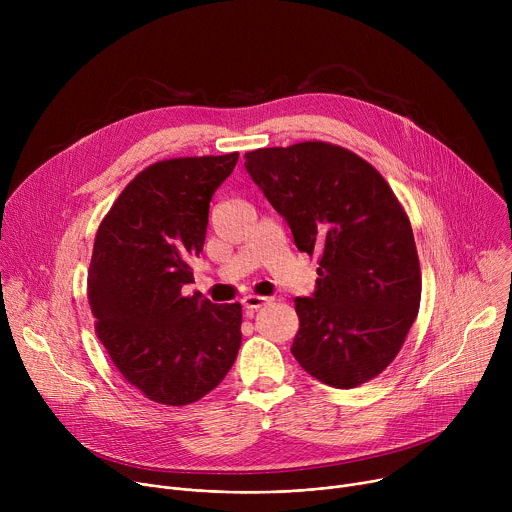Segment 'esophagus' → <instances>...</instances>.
I'll return each instance as SVG.
<instances>
[{
	"label": "esophagus",
	"mask_w": 512,
	"mask_h": 512,
	"mask_svg": "<svg viewBox=\"0 0 512 512\" xmlns=\"http://www.w3.org/2000/svg\"><path fill=\"white\" fill-rule=\"evenodd\" d=\"M267 302H269L267 298H263V296H253V294H249V296L243 298V306H245L247 310H259V308H263Z\"/></svg>",
	"instance_id": "esophagus-1"
}]
</instances>
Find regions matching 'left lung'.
I'll list each match as a JSON object with an SVG mask.
<instances>
[{
  "label": "left lung",
  "mask_w": 512,
  "mask_h": 512,
  "mask_svg": "<svg viewBox=\"0 0 512 512\" xmlns=\"http://www.w3.org/2000/svg\"><path fill=\"white\" fill-rule=\"evenodd\" d=\"M245 168L296 247L320 255L314 294L294 302L291 354L336 389L375 379L401 350L421 300L413 231L397 196L371 164L324 141L249 152Z\"/></svg>",
  "instance_id": "8db88e82"
}]
</instances>
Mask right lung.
Returning <instances> with one entry per match:
<instances>
[{
  "mask_svg": "<svg viewBox=\"0 0 512 512\" xmlns=\"http://www.w3.org/2000/svg\"><path fill=\"white\" fill-rule=\"evenodd\" d=\"M239 154L164 160L119 194L95 237L89 304L123 379L162 405L202 399L231 371L241 304L182 296L202 251L214 190Z\"/></svg>",
  "mask_w": 512,
  "mask_h": 512,
  "instance_id": "add662e5",
  "label": "right lung"
}]
</instances>
